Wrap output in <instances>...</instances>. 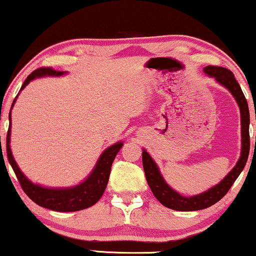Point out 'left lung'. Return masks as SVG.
I'll list each match as a JSON object with an SVG mask.
<instances>
[{
	"mask_svg": "<svg viewBox=\"0 0 256 256\" xmlns=\"http://www.w3.org/2000/svg\"><path fill=\"white\" fill-rule=\"evenodd\" d=\"M208 78H214L219 84L225 87L234 97L236 102L240 109L241 117V153L234 167L218 184H216L206 192L194 196H183L175 192L167 182L164 181L159 167L153 158L142 148V166L145 170L146 180L150 190L156 197V200L166 208L176 211H197L203 210L217 203L224 197L234 183L238 176L242 172L247 162L250 154V110L248 104L239 84L236 80L231 70L222 67L206 66L203 70Z\"/></svg>",
	"mask_w": 256,
	"mask_h": 256,
	"instance_id": "obj_1",
	"label": "left lung"
}]
</instances>
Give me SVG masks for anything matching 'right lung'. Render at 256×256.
<instances>
[{
    "label": "right lung",
    "mask_w": 256,
    "mask_h": 256,
    "mask_svg": "<svg viewBox=\"0 0 256 256\" xmlns=\"http://www.w3.org/2000/svg\"><path fill=\"white\" fill-rule=\"evenodd\" d=\"M64 74H67V72H56L52 68H39V70L32 72L26 78L20 92L34 78L45 76H62ZM20 92L17 94L16 98L14 100L12 109ZM10 136H12V110H10L9 114V130L8 134H6V156H8L9 164H12L24 192L36 204H38L39 206L59 212L80 211L92 206L94 204L100 200L108 186L111 166H112L114 158H116L117 153L120 152V150L124 145L123 142H118L108 147L106 150H104L90 174L78 184L68 186V188H48V186L34 183L23 174V172L20 170V168L12 156V148H10Z\"/></svg>",
    "instance_id": "1"
}]
</instances>
